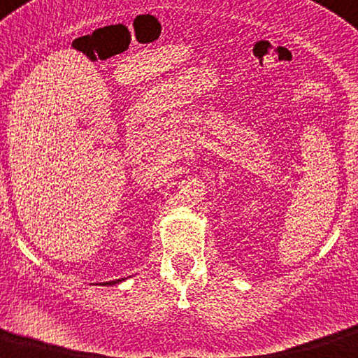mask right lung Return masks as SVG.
<instances>
[{"mask_svg": "<svg viewBox=\"0 0 358 358\" xmlns=\"http://www.w3.org/2000/svg\"><path fill=\"white\" fill-rule=\"evenodd\" d=\"M122 281H123V278H122V280H115V281H106V283H103V285H104V287H113V285H116V283H122Z\"/></svg>", "mask_w": 358, "mask_h": 358, "instance_id": "add662e5", "label": "right lung"}]
</instances>
